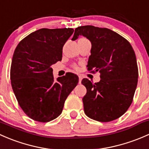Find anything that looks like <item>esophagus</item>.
<instances>
[{
    "instance_id": "esophagus-1",
    "label": "esophagus",
    "mask_w": 149,
    "mask_h": 149,
    "mask_svg": "<svg viewBox=\"0 0 149 149\" xmlns=\"http://www.w3.org/2000/svg\"><path fill=\"white\" fill-rule=\"evenodd\" d=\"M79 83L81 84V80H82V76H81V75H79Z\"/></svg>"
}]
</instances>
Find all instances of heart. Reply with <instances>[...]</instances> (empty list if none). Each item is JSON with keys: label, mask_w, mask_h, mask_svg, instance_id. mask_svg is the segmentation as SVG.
<instances>
[{"label": "heart", "mask_w": 149, "mask_h": 149, "mask_svg": "<svg viewBox=\"0 0 149 149\" xmlns=\"http://www.w3.org/2000/svg\"><path fill=\"white\" fill-rule=\"evenodd\" d=\"M74 67H75V68H77V66H74Z\"/></svg>", "instance_id": "b5f03b06"}]
</instances>
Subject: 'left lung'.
<instances>
[{
    "instance_id": "obj_1",
    "label": "left lung",
    "mask_w": 149,
    "mask_h": 149,
    "mask_svg": "<svg viewBox=\"0 0 149 149\" xmlns=\"http://www.w3.org/2000/svg\"><path fill=\"white\" fill-rule=\"evenodd\" d=\"M80 35L91 43L88 70L99 71L101 79L95 84L82 80L86 88L82 99L84 112L99 122L118 119L131 104L137 86L139 70L134 50L127 40L109 29L79 26L72 40Z\"/></svg>"
}]
</instances>
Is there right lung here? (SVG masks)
Returning <instances> with one entry per match:
<instances>
[{"mask_svg":"<svg viewBox=\"0 0 149 149\" xmlns=\"http://www.w3.org/2000/svg\"><path fill=\"white\" fill-rule=\"evenodd\" d=\"M74 30L40 29L19 43L10 67L11 86L19 104L28 117L47 123L62 113L64 103L79 83L67 73L55 80L51 65L62 60L63 47Z\"/></svg>","mask_w":149,"mask_h":149,"instance_id":"obj_1","label":"right lung"}]
</instances>
